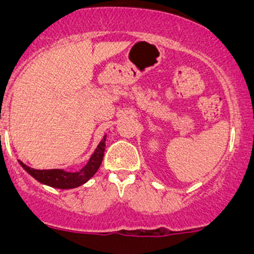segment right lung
Segmentation results:
<instances>
[{"label": "right lung", "instance_id": "obj_1", "mask_svg": "<svg viewBox=\"0 0 254 254\" xmlns=\"http://www.w3.org/2000/svg\"><path fill=\"white\" fill-rule=\"evenodd\" d=\"M106 137L107 135H104L102 141L98 143L94 152L89 157L87 165L83 168H81L78 172H66L64 170H34V168H30L27 165H24L22 161H18V162L33 178H35L38 182L45 184V186L59 189L77 188V187L86 183L87 181H89L94 176V173L98 171L102 160H103L104 150H106Z\"/></svg>", "mask_w": 254, "mask_h": 254}]
</instances>
